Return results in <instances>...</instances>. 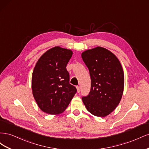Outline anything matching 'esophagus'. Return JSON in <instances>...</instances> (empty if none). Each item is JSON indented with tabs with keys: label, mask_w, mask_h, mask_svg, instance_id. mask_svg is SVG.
Wrapping results in <instances>:
<instances>
[{
	"label": "esophagus",
	"mask_w": 149,
	"mask_h": 149,
	"mask_svg": "<svg viewBox=\"0 0 149 149\" xmlns=\"http://www.w3.org/2000/svg\"><path fill=\"white\" fill-rule=\"evenodd\" d=\"M76 89H77L78 93H79L80 92V87L78 86H76Z\"/></svg>",
	"instance_id": "1"
}]
</instances>
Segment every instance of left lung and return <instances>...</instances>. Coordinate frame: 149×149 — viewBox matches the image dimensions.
<instances>
[{
  "label": "left lung",
  "mask_w": 149,
  "mask_h": 149,
  "mask_svg": "<svg viewBox=\"0 0 149 149\" xmlns=\"http://www.w3.org/2000/svg\"><path fill=\"white\" fill-rule=\"evenodd\" d=\"M81 57L89 69L91 90L82 100L87 110L94 116L105 117L119 104L123 96L124 74L114 54L97 47L86 50Z\"/></svg>",
  "instance_id": "8db88e82"
}]
</instances>
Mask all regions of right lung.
I'll return each instance as SVG.
<instances>
[{"label": "right lung", "mask_w": 149, "mask_h": 149, "mask_svg": "<svg viewBox=\"0 0 149 149\" xmlns=\"http://www.w3.org/2000/svg\"><path fill=\"white\" fill-rule=\"evenodd\" d=\"M72 55L70 49L53 47L39 58L34 68L33 95L40 109L47 114L63 112L77 92L69 83L70 74L66 68Z\"/></svg>", "instance_id": "obj_1"}]
</instances>
